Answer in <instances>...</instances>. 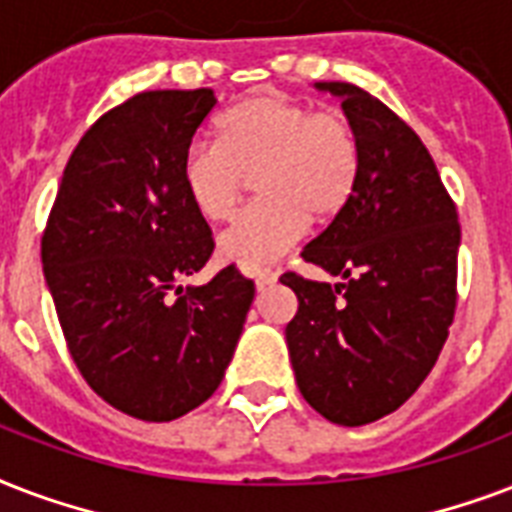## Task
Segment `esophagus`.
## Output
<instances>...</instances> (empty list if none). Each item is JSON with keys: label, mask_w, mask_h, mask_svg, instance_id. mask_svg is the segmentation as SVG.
<instances>
[{"label": "esophagus", "mask_w": 512, "mask_h": 512, "mask_svg": "<svg viewBox=\"0 0 512 512\" xmlns=\"http://www.w3.org/2000/svg\"><path fill=\"white\" fill-rule=\"evenodd\" d=\"M275 280H277L275 269H259V272H256V285H259V288H264V285H272Z\"/></svg>", "instance_id": "1"}]
</instances>
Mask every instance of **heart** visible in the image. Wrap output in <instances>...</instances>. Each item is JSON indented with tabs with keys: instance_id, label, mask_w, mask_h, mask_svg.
<instances>
[{
	"instance_id": "b5f03b06",
	"label": "heart",
	"mask_w": 512,
	"mask_h": 512,
	"mask_svg": "<svg viewBox=\"0 0 512 512\" xmlns=\"http://www.w3.org/2000/svg\"><path fill=\"white\" fill-rule=\"evenodd\" d=\"M363 146L344 114L315 112L285 93H256L216 120V141H194L181 157V186L205 221H224L253 176L259 200L219 237V256L243 269L277 261L307 224L331 221L350 205Z\"/></svg>"
}]
</instances>
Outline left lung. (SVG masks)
<instances>
[{
	"instance_id": "8db88e82",
	"label": "left lung",
	"mask_w": 512,
	"mask_h": 512,
	"mask_svg": "<svg viewBox=\"0 0 512 512\" xmlns=\"http://www.w3.org/2000/svg\"><path fill=\"white\" fill-rule=\"evenodd\" d=\"M342 98L363 146L350 205L301 259L339 275L285 272L299 310L285 342L301 395L344 427L387 417L433 371L457 310V205L422 138L350 82H315Z\"/></svg>"
}]
</instances>
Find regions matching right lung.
Here are the masks:
<instances>
[{"mask_svg":"<svg viewBox=\"0 0 512 512\" xmlns=\"http://www.w3.org/2000/svg\"><path fill=\"white\" fill-rule=\"evenodd\" d=\"M213 106L208 87L146 90L98 117L66 162L42 235L71 360L95 395L144 422L211 398L256 293L235 264L211 283L178 285L213 253L181 186V157Z\"/></svg>","mask_w":512,"mask_h":512,"instance_id":"obj_1","label":"right lung"}]
</instances>
